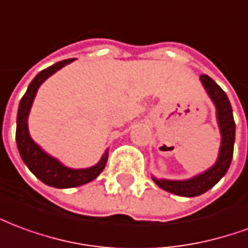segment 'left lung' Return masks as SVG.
Segmentation results:
<instances>
[{
	"instance_id": "8db88e82",
	"label": "left lung",
	"mask_w": 248,
	"mask_h": 248,
	"mask_svg": "<svg viewBox=\"0 0 248 248\" xmlns=\"http://www.w3.org/2000/svg\"><path fill=\"white\" fill-rule=\"evenodd\" d=\"M199 80L217 110L215 115H217L219 133H220V145H219L217 160L210 168L188 179L179 180V179L152 176V180L161 189L184 198H194L204 194L226 175L232 160L233 144H235V121H233L232 108L227 94L210 76L202 75Z\"/></svg>"
}]
</instances>
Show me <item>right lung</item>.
<instances>
[{"mask_svg":"<svg viewBox=\"0 0 248 248\" xmlns=\"http://www.w3.org/2000/svg\"><path fill=\"white\" fill-rule=\"evenodd\" d=\"M76 59L62 60L40 72L29 84L24 97L21 99L18 112H17L16 141H17V148L20 152L21 159L37 179H40L43 183L54 188H73V187H78V186L94 180L104 170L107 160H108V152H109V149H105L101 159L94 166L88 167V168H71L62 164L57 157L49 155L46 151H44L31 139L29 133L28 119H29L31 105H33L38 88L52 75L60 71L61 68H64L65 65L73 62Z\"/></svg>","mask_w":248,"mask_h":248,"instance_id":"add662e5","label":"right lung"}]
</instances>
